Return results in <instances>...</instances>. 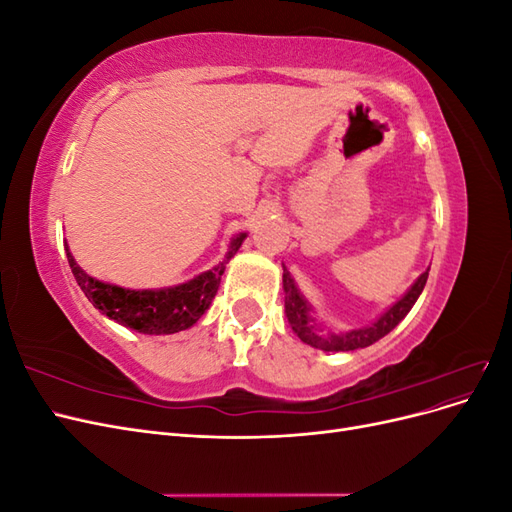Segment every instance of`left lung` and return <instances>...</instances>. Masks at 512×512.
<instances>
[{
  "label": "left lung",
  "instance_id": "obj_1",
  "mask_svg": "<svg viewBox=\"0 0 512 512\" xmlns=\"http://www.w3.org/2000/svg\"><path fill=\"white\" fill-rule=\"evenodd\" d=\"M427 277H429V269L418 275V280L410 286V290L404 294V297L395 301L382 316H378L374 322L367 324V327L352 329L346 333L322 335L316 320L312 318V305L303 299V294L299 292L297 284H294L290 271L284 267L282 280H284V292H286V301H284L286 318L290 322L292 331L299 335L301 342L314 346L318 350L348 352V350H356V348H367L374 342H378V339H382L386 333H391L397 324L408 316L416 299L421 297V292L427 284Z\"/></svg>",
  "mask_w": 512,
  "mask_h": 512
}]
</instances>
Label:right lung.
<instances>
[{
    "label": "right lung",
    "instance_id": "add662e5",
    "mask_svg": "<svg viewBox=\"0 0 512 512\" xmlns=\"http://www.w3.org/2000/svg\"><path fill=\"white\" fill-rule=\"evenodd\" d=\"M245 237V232H241V235L230 241L228 252L220 265L196 275L190 282L160 290H130L113 284H104L100 280H94V277L87 275L79 265H76L68 245L66 256L74 273V280L79 282L85 297L94 303V307H98L104 316L138 333L170 335L190 329L192 324L207 312L215 292L220 288V280L228 260L239 252Z\"/></svg>",
    "mask_w": 512,
    "mask_h": 512
}]
</instances>
